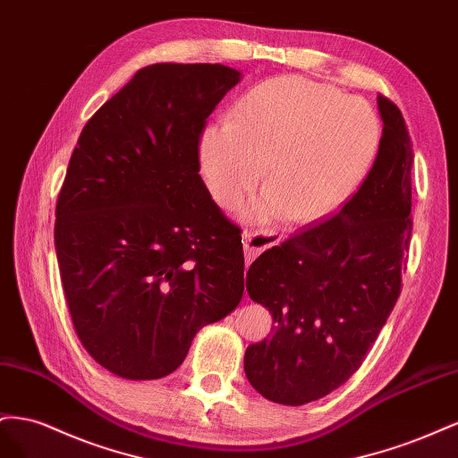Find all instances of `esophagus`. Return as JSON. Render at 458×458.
Masks as SVG:
<instances>
[{"instance_id":"esophagus-1","label":"esophagus","mask_w":458,"mask_h":458,"mask_svg":"<svg viewBox=\"0 0 458 458\" xmlns=\"http://www.w3.org/2000/svg\"><path fill=\"white\" fill-rule=\"evenodd\" d=\"M282 242V236L274 230H257V232H245L243 236V251L245 260L251 263L260 253L272 245H278Z\"/></svg>"}]
</instances>
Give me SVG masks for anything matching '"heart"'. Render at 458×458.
<instances>
[{
  "label": "heart",
  "mask_w": 458,
  "mask_h": 458,
  "mask_svg": "<svg viewBox=\"0 0 458 458\" xmlns=\"http://www.w3.org/2000/svg\"><path fill=\"white\" fill-rule=\"evenodd\" d=\"M382 128L364 99L301 76L255 86L230 121L205 126L199 161L218 201H236L263 176L268 190L243 207L255 220H315L369 173Z\"/></svg>",
  "instance_id": "heart-1"
}]
</instances>
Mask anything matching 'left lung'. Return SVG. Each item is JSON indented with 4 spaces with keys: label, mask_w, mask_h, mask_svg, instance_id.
<instances>
[{
    "label": "left lung",
    "mask_w": 458,
    "mask_h": 458,
    "mask_svg": "<svg viewBox=\"0 0 458 458\" xmlns=\"http://www.w3.org/2000/svg\"><path fill=\"white\" fill-rule=\"evenodd\" d=\"M380 149L359 191L335 216L267 250L247 270V293L274 334L247 347L243 369L268 401L299 407L359 370L401 293L412 232L407 124L377 96Z\"/></svg>",
    "instance_id": "obj_1"
}]
</instances>
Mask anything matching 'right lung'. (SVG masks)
<instances>
[{
  "label": "right lung",
  "instance_id": "1",
  "mask_svg": "<svg viewBox=\"0 0 458 458\" xmlns=\"http://www.w3.org/2000/svg\"><path fill=\"white\" fill-rule=\"evenodd\" d=\"M242 72L157 63L84 126L55 207V251L76 335L126 380L184 362L243 295L240 228L199 176L207 116Z\"/></svg>",
  "mask_w": 458,
  "mask_h": 458
}]
</instances>
